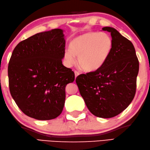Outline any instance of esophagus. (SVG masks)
Returning a JSON list of instances; mask_svg holds the SVG:
<instances>
[{"instance_id": "34e87169", "label": "esophagus", "mask_w": 150, "mask_h": 150, "mask_svg": "<svg viewBox=\"0 0 150 150\" xmlns=\"http://www.w3.org/2000/svg\"><path fill=\"white\" fill-rule=\"evenodd\" d=\"M74 74H75V76L76 77H77V76L80 74V72H79L78 71H76V70H75L74 71Z\"/></svg>"}]
</instances>
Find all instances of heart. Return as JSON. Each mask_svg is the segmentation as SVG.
Listing matches in <instances>:
<instances>
[{
    "instance_id": "b5f03b06",
    "label": "heart",
    "mask_w": 150,
    "mask_h": 150,
    "mask_svg": "<svg viewBox=\"0 0 150 150\" xmlns=\"http://www.w3.org/2000/svg\"><path fill=\"white\" fill-rule=\"evenodd\" d=\"M113 46L112 39L107 33L88 32L72 39L70 50L64 52V59L68 66L76 63L81 69L92 72L100 69L108 59Z\"/></svg>"
}]
</instances>
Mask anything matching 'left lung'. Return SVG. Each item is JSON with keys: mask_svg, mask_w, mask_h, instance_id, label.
<instances>
[{"mask_svg": "<svg viewBox=\"0 0 150 150\" xmlns=\"http://www.w3.org/2000/svg\"><path fill=\"white\" fill-rule=\"evenodd\" d=\"M103 30L112 36L108 59L100 69L77 76L76 82L91 113L110 118L120 114L133 100L139 61L131 41L114 28L105 27Z\"/></svg>", "mask_w": 150, "mask_h": 150, "instance_id": "left-lung-1", "label": "left lung"}]
</instances>
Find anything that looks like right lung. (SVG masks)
I'll return each mask as SVG.
<instances>
[{
    "mask_svg": "<svg viewBox=\"0 0 150 150\" xmlns=\"http://www.w3.org/2000/svg\"><path fill=\"white\" fill-rule=\"evenodd\" d=\"M63 30L37 33L19 42L8 67L10 94L21 111L38 120H53L63 111L65 87L74 72L62 64Z\"/></svg>",
    "mask_w": 150,
    "mask_h": 150,
    "instance_id": "add662e5",
    "label": "right lung"
}]
</instances>
